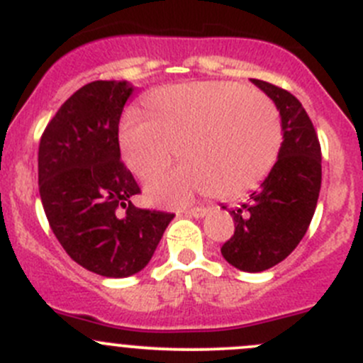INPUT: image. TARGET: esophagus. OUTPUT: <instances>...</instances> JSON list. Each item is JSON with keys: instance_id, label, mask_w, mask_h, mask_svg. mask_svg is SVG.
I'll use <instances>...</instances> for the list:
<instances>
[{"instance_id": "1", "label": "esophagus", "mask_w": 363, "mask_h": 363, "mask_svg": "<svg viewBox=\"0 0 363 363\" xmlns=\"http://www.w3.org/2000/svg\"><path fill=\"white\" fill-rule=\"evenodd\" d=\"M208 212V208L205 207H196V208H189V211H184L186 216H191V218H203L205 214Z\"/></svg>"}]
</instances>
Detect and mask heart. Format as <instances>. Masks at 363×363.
I'll return each mask as SVG.
<instances>
[{"mask_svg": "<svg viewBox=\"0 0 363 363\" xmlns=\"http://www.w3.org/2000/svg\"><path fill=\"white\" fill-rule=\"evenodd\" d=\"M151 119L124 113L119 145L126 167L152 177L179 155L186 163L147 182L152 203L182 205L196 195L239 196L269 175L283 147V121L269 96L237 82H188L145 100Z\"/></svg>", "mask_w": 363, "mask_h": 363, "instance_id": "obj_1", "label": "heart"}]
</instances>
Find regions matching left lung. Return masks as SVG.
I'll return each instance as SVG.
<instances>
[{"label": "left lung", "instance_id": "8db88e82", "mask_svg": "<svg viewBox=\"0 0 363 363\" xmlns=\"http://www.w3.org/2000/svg\"><path fill=\"white\" fill-rule=\"evenodd\" d=\"M283 121L279 158L250 202L232 208L235 232L221 247L230 265L244 272H263L283 262L298 246L316 211L321 188V149L306 108L288 91L251 79Z\"/></svg>", "mask_w": 363, "mask_h": 363}]
</instances>
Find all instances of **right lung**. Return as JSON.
Wrapping results in <instances>:
<instances>
[{
	"mask_svg": "<svg viewBox=\"0 0 363 363\" xmlns=\"http://www.w3.org/2000/svg\"><path fill=\"white\" fill-rule=\"evenodd\" d=\"M135 86L94 80L47 124L38 147V188L49 225L69 258L104 277L140 272L174 214L138 208L140 193L121 161L119 119Z\"/></svg>",
	"mask_w": 363,
	"mask_h": 363,
	"instance_id": "add662e5",
	"label": "right lung"
}]
</instances>
